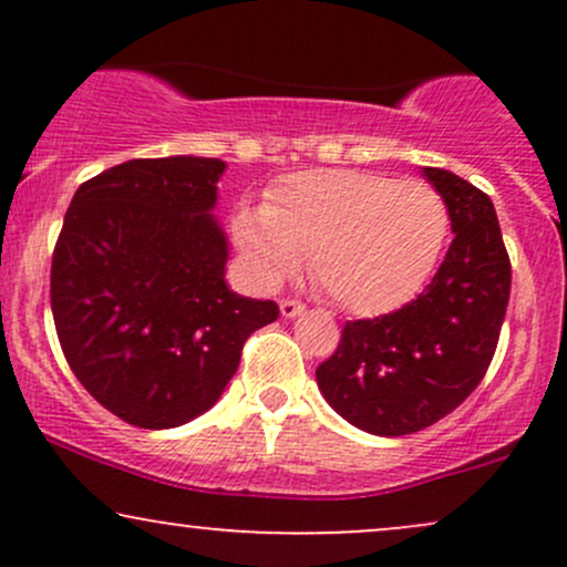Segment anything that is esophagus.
<instances>
[{"label":"esophagus","mask_w":567,"mask_h":567,"mask_svg":"<svg viewBox=\"0 0 567 567\" xmlns=\"http://www.w3.org/2000/svg\"><path fill=\"white\" fill-rule=\"evenodd\" d=\"M303 309L306 306L301 301H296V298H282V301H279V311H282V317H298L303 315Z\"/></svg>","instance_id":"obj_1"}]
</instances>
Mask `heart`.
Here are the masks:
<instances>
[{
  "label": "heart",
  "mask_w": 567,
  "mask_h": 567,
  "mask_svg": "<svg viewBox=\"0 0 567 567\" xmlns=\"http://www.w3.org/2000/svg\"><path fill=\"white\" fill-rule=\"evenodd\" d=\"M234 239L266 279L298 269L354 315L402 306L437 264L451 210L426 181L360 171H309L271 188L269 205L239 207Z\"/></svg>",
  "instance_id": "heart-1"
}]
</instances>
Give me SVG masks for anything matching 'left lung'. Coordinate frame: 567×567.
I'll return each instance as SVG.
<instances>
[{"label": "left lung", "instance_id": "obj_1", "mask_svg": "<svg viewBox=\"0 0 567 567\" xmlns=\"http://www.w3.org/2000/svg\"><path fill=\"white\" fill-rule=\"evenodd\" d=\"M445 197L453 243L415 301L343 324L317 383L338 415L379 437L437 424L485 379L512 288L491 197L451 171L424 167Z\"/></svg>", "mask_w": 567, "mask_h": 567}]
</instances>
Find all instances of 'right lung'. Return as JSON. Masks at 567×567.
<instances>
[{"label":"right lung","mask_w":567,"mask_h":567,"mask_svg":"<svg viewBox=\"0 0 567 567\" xmlns=\"http://www.w3.org/2000/svg\"><path fill=\"white\" fill-rule=\"evenodd\" d=\"M224 162L130 159L84 181L50 269L69 368L127 424L173 429L218 402L245 341L275 301L226 288L224 231L210 216Z\"/></svg>","instance_id":"right-lung-1"}]
</instances>
